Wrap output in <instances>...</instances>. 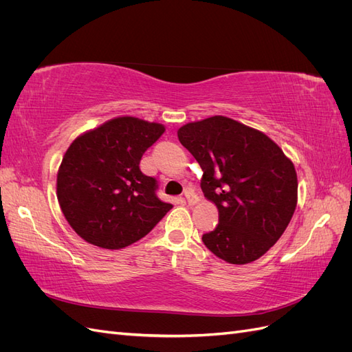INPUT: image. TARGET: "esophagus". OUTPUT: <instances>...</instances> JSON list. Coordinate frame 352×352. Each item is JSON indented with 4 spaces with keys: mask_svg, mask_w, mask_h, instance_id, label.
I'll return each instance as SVG.
<instances>
[{
    "mask_svg": "<svg viewBox=\"0 0 352 352\" xmlns=\"http://www.w3.org/2000/svg\"><path fill=\"white\" fill-rule=\"evenodd\" d=\"M185 198H186V202H188L189 206H195L197 202L199 201L192 189H186V190H185Z\"/></svg>",
    "mask_w": 352,
    "mask_h": 352,
    "instance_id": "34e87169",
    "label": "esophagus"
}]
</instances>
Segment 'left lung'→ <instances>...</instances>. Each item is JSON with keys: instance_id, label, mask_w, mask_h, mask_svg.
<instances>
[{"instance_id": "1", "label": "left lung", "mask_w": 352, "mask_h": 352, "mask_svg": "<svg viewBox=\"0 0 352 352\" xmlns=\"http://www.w3.org/2000/svg\"><path fill=\"white\" fill-rule=\"evenodd\" d=\"M177 138L201 166L202 192L219 210V225L202 242L230 264L260 258L296 208L292 160L265 133L225 116L186 123Z\"/></svg>"}]
</instances>
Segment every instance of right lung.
Here are the masks:
<instances>
[{
	"instance_id": "obj_1",
	"label": "right lung",
	"mask_w": 352,
	"mask_h": 352,
	"mask_svg": "<svg viewBox=\"0 0 352 352\" xmlns=\"http://www.w3.org/2000/svg\"><path fill=\"white\" fill-rule=\"evenodd\" d=\"M166 131L132 116L114 117L74 140L57 173V199L72 229L88 243L122 250L150 233L172 204L140 162Z\"/></svg>"
}]
</instances>
